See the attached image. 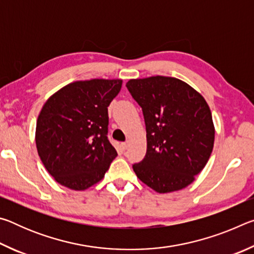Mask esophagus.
Segmentation results:
<instances>
[{
	"label": "esophagus",
	"mask_w": 254,
	"mask_h": 254,
	"mask_svg": "<svg viewBox=\"0 0 254 254\" xmlns=\"http://www.w3.org/2000/svg\"><path fill=\"white\" fill-rule=\"evenodd\" d=\"M128 145H130V142H128V141H126V142H122L121 143V148L123 150H127L128 148Z\"/></svg>",
	"instance_id": "1"
}]
</instances>
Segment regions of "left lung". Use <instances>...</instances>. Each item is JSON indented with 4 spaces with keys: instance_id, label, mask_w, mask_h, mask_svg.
Instances as JSON below:
<instances>
[{
    "instance_id": "left-lung-1",
    "label": "left lung",
    "mask_w": 254,
    "mask_h": 254,
    "mask_svg": "<svg viewBox=\"0 0 254 254\" xmlns=\"http://www.w3.org/2000/svg\"><path fill=\"white\" fill-rule=\"evenodd\" d=\"M142 107L147 153L133 165L141 182L159 194L194 182L213 151L212 112L200 93L175 77L151 76L127 83Z\"/></svg>"
}]
</instances>
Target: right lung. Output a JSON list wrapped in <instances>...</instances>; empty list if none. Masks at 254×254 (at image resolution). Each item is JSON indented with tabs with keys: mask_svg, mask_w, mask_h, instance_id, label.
Returning <instances> with one entry per match:
<instances>
[{
	"mask_svg": "<svg viewBox=\"0 0 254 254\" xmlns=\"http://www.w3.org/2000/svg\"><path fill=\"white\" fill-rule=\"evenodd\" d=\"M122 79L76 80L54 93L37 120L36 145L47 171L62 186L85 190L104 178L118 156L107 139V106Z\"/></svg>",
	"mask_w": 254,
	"mask_h": 254,
	"instance_id": "1",
	"label": "right lung"
}]
</instances>
